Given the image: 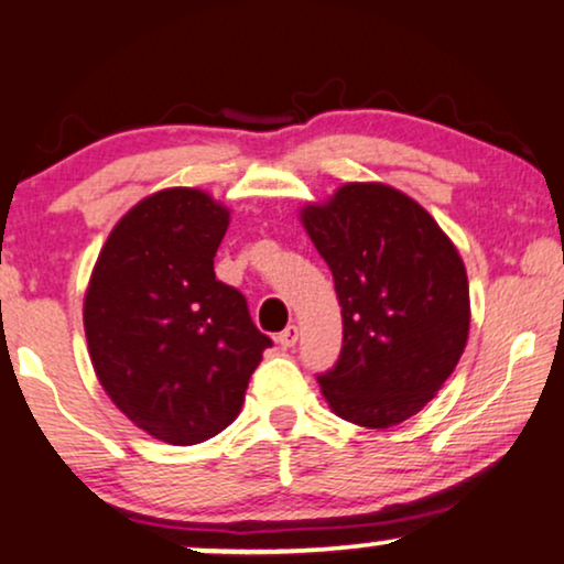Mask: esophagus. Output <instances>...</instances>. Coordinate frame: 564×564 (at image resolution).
I'll list each match as a JSON object with an SVG mask.
<instances>
[{
    "mask_svg": "<svg viewBox=\"0 0 564 564\" xmlns=\"http://www.w3.org/2000/svg\"><path fill=\"white\" fill-rule=\"evenodd\" d=\"M299 340V327L296 325H289L286 330L278 333V344H281L283 348H291Z\"/></svg>",
    "mask_w": 564,
    "mask_h": 564,
    "instance_id": "1",
    "label": "esophagus"
}]
</instances>
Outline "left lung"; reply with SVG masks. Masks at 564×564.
<instances>
[{
  "label": "left lung",
  "mask_w": 564,
  "mask_h": 564,
  "mask_svg": "<svg viewBox=\"0 0 564 564\" xmlns=\"http://www.w3.org/2000/svg\"><path fill=\"white\" fill-rule=\"evenodd\" d=\"M302 220L344 317L338 361L317 375L323 395L346 422L401 424L432 401L466 348L471 304L458 249L388 184H344Z\"/></svg>",
  "instance_id": "obj_1"
}]
</instances>
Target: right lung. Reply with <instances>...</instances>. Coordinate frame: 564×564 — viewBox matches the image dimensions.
<instances>
[{
	"instance_id": "right-lung-1",
	"label": "right lung",
	"mask_w": 564,
	"mask_h": 564,
	"mask_svg": "<svg viewBox=\"0 0 564 564\" xmlns=\"http://www.w3.org/2000/svg\"><path fill=\"white\" fill-rule=\"evenodd\" d=\"M229 210L199 189L155 192L113 226L85 294V338L104 390L169 445L224 432L273 346L239 289L218 281Z\"/></svg>"
}]
</instances>
